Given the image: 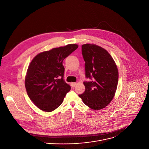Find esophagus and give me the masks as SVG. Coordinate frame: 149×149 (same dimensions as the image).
<instances>
[{
    "label": "esophagus",
    "mask_w": 149,
    "mask_h": 149,
    "mask_svg": "<svg viewBox=\"0 0 149 149\" xmlns=\"http://www.w3.org/2000/svg\"><path fill=\"white\" fill-rule=\"evenodd\" d=\"M76 83H74V82L71 83V86H72V87H74L76 86Z\"/></svg>",
    "instance_id": "obj_1"
}]
</instances>
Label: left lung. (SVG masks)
<instances>
[{
    "mask_svg": "<svg viewBox=\"0 0 149 149\" xmlns=\"http://www.w3.org/2000/svg\"><path fill=\"white\" fill-rule=\"evenodd\" d=\"M85 61L86 76L90 81L83 83L85 91L79 96L88 107L100 110L107 106L113 98L118 82V70L108 52L93 44L82 45Z\"/></svg>",
    "mask_w": 149,
    "mask_h": 149,
    "instance_id": "8db88e82",
    "label": "left lung"
}]
</instances>
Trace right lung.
Here are the masks:
<instances>
[{"mask_svg":"<svg viewBox=\"0 0 149 149\" xmlns=\"http://www.w3.org/2000/svg\"><path fill=\"white\" fill-rule=\"evenodd\" d=\"M76 44L54 48L37 55L25 77L27 94L41 110L51 112L62 103L70 86L63 79V60L78 48Z\"/></svg>","mask_w":149,"mask_h":149,"instance_id":"obj_1","label":"right lung"}]
</instances>
